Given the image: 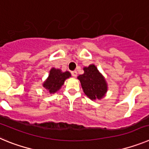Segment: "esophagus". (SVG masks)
<instances>
[{"mask_svg":"<svg viewBox=\"0 0 149 149\" xmlns=\"http://www.w3.org/2000/svg\"><path fill=\"white\" fill-rule=\"evenodd\" d=\"M71 73H72V75L73 76V77H76L77 76V71H72V72H71Z\"/></svg>","mask_w":149,"mask_h":149,"instance_id":"esophagus-1","label":"esophagus"}]
</instances>
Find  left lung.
<instances>
[{
    "instance_id": "8db88e82",
    "label": "left lung",
    "mask_w": 149,
    "mask_h": 149,
    "mask_svg": "<svg viewBox=\"0 0 149 149\" xmlns=\"http://www.w3.org/2000/svg\"><path fill=\"white\" fill-rule=\"evenodd\" d=\"M84 73L77 77L80 80L84 93L90 99H101L104 96L107 86L106 81L95 65H90L84 68Z\"/></svg>"
}]
</instances>
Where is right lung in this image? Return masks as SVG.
<instances>
[{"label": "right lung", "mask_w": 149, "mask_h": 149, "mask_svg": "<svg viewBox=\"0 0 149 149\" xmlns=\"http://www.w3.org/2000/svg\"><path fill=\"white\" fill-rule=\"evenodd\" d=\"M69 77H71V74L68 72H62L60 69L51 68L49 76L43 84V86L48 89L50 93H54L61 88L65 79Z\"/></svg>", "instance_id": "obj_1"}]
</instances>
